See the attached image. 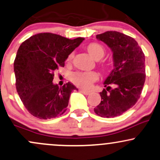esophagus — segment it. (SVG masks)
I'll return each mask as SVG.
<instances>
[{
	"mask_svg": "<svg viewBox=\"0 0 160 160\" xmlns=\"http://www.w3.org/2000/svg\"><path fill=\"white\" fill-rule=\"evenodd\" d=\"M80 92H82V93H83L84 95H89L90 94V91H88V90H85V89H80Z\"/></svg>",
	"mask_w": 160,
	"mask_h": 160,
	"instance_id": "esophagus-1",
	"label": "esophagus"
}]
</instances>
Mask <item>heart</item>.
Segmentation results:
<instances>
[{
	"instance_id": "1",
	"label": "heart",
	"mask_w": 160,
	"mask_h": 160,
	"mask_svg": "<svg viewBox=\"0 0 160 160\" xmlns=\"http://www.w3.org/2000/svg\"><path fill=\"white\" fill-rule=\"evenodd\" d=\"M87 51L96 60H99L104 56L105 49L102 45L99 43L92 42L87 45ZM73 52L68 55V60L70 61L73 58ZM99 78L97 73L93 71L91 72H76L71 76V81L77 87L84 89L90 88L93 82L96 81Z\"/></svg>"
}]
</instances>
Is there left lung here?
<instances>
[{"instance_id":"obj_1","label":"left lung","mask_w":160,"mask_h":160,"mask_svg":"<svg viewBox=\"0 0 160 160\" xmlns=\"http://www.w3.org/2000/svg\"><path fill=\"white\" fill-rule=\"evenodd\" d=\"M112 49L114 69L104 82L101 102L94 108L96 115L114 118L132 108L144 85L145 55L134 38L116 31L96 36ZM113 87L111 88V87Z\"/></svg>"}]
</instances>
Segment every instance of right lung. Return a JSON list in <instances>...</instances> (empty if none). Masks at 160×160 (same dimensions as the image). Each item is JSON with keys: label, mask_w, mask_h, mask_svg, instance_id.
I'll return each instance as SVG.
<instances>
[{"label": "right lung", "mask_w": 160, "mask_h": 160, "mask_svg": "<svg viewBox=\"0 0 160 160\" xmlns=\"http://www.w3.org/2000/svg\"><path fill=\"white\" fill-rule=\"evenodd\" d=\"M84 40L50 32L38 33L20 45L13 63L16 88L28 112L40 119L58 117L67 110L75 86L52 83L54 71L64 67L68 55Z\"/></svg>", "instance_id": "add662e5"}]
</instances>
